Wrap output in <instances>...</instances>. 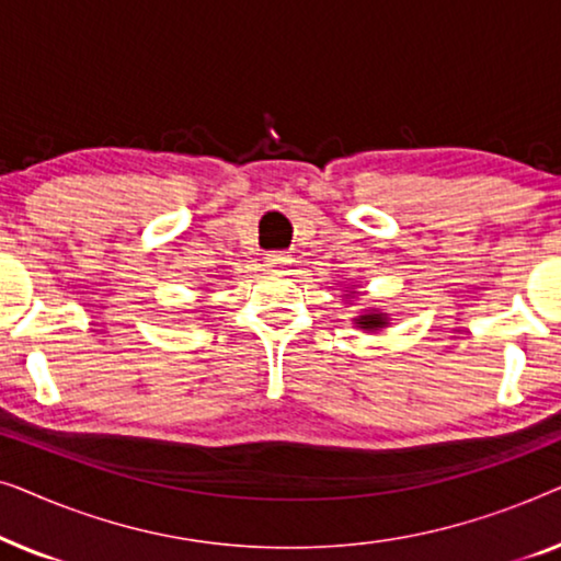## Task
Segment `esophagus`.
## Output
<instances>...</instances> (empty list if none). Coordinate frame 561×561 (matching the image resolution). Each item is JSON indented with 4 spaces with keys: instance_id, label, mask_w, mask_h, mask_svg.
I'll list each match as a JSON object with an SVG mask.
<instances>
[{
    "instance_id": "34e87169",
    "label": "esophagus",
    "mask_w": 561,
    "mask_h": 561,
    "mask_svg": "<svg viewBox=\"0 0 561 561\" xmlns=\"http://www.w3.org/2000/svg\"><path fill=\"white\" fill-rule=\"evenodd\" d=\"M290 263L286 252H271V255L265 257V267H271V271H280V267H286Z\"/></svg>"
}]
</instances>
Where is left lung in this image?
Masks as SVG:
<instances>
[{
    "label": "left lung",
    "mask_w": 561,
    "mask_h": 561,
    "mask_svg": "<svg viewBox=\"0 0 561 561\" xmlns=\"http://www.w3.org/2000/svg\"><path fill=\"white\" fill-rule=\"evenodd\" d=\"M355 324L359 329H365V332H375V329H382L388 324V317L380 311H367V313H363V317L355 319Z\"/></svg>",
    "instance_id": "obj_1"
}]
</instances>
